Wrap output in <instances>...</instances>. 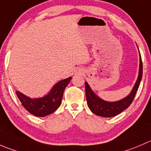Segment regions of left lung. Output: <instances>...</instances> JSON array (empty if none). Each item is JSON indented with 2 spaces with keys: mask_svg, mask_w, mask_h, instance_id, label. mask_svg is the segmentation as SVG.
I'll return each instance as SVG.
<instances>
[{
  "mask_svg": "<svg viewBox=\"0 0 151 151\" xmlns=\"http://www.w3.org/2000/svg\"><path fill=\"white\" fill-rule=\"evenodd\" d=\"M142 77V62L140 55L139 76L132 91L128 96L116 102H107L99 98L93 93L89 85L86 82L85 87H86V95L88 106L94 114L103 117H112L119 114L122 111L128 108L134 100V96L139 86Z\"/></svg>",
  "mask_w": 151,
  "mask_h": 151,
  "instance_id": "1",
  "label": "left lung"
}]
</instances>
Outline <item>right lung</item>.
Instances as JSON below:
<instances>
[{"instance_id":"1","label":"right lung","mask_w":151,"mask_h":151,"mask_svg":"<svg viewBox=\"0 0 151 151\" xmlns=\"http://www.w3.org/2000/svg\"><path fill=\"white\" fill-rule=\"evenodd\" d=\"M71 80V77H70L59 81L54 86L50 92L43 97L32 99L18 91H16V94L26 111L35 116L42 117L51 114L59 108L64 90Z\"/></svg>"}]
</instances>
